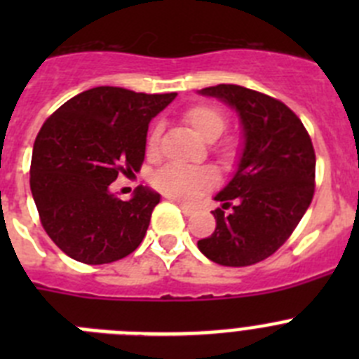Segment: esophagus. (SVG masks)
<instances>
[{"instance_id":"1","label":"esophagus","mask_w":359,"mask_h":359,"mask_svg":"<svg viewBox=\"0 0 359 359\" xmlns=\"http://www.w3.org/2000/svg\"><path fill=\"white\" fill-rule=\"evenodd\" d=\"M174 203H176L177 207L182 208V212L185 215H190V214H194V210L196 208L194 207H190V205H185V203H182V201H177V199H174Z\"/></svg>"}]
</instances>
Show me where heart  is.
Here are the masks:
<instances>
[{"label":"heart","mask_w":359,"mask_h":359,"mask_svg":"<svg viewBox=\"0 0 359 359\" xmlns=\"http://www.w3.org/2000/svg\"><path fill=\"white\" fill-rule=\"evenodd\" d=\"M185 122L198 138L212 142L223 135L226 129V115L219 107L199 104L185 113ZM160 140V128L149 133L147 152L154 156ZM152 183L160 192L180 201H194L203 192L210 190L217 183V172L212 167H182V165H165L154 174Z\"/></svg>","instance_id":"heart-1"}]
</instances>
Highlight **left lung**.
<instances>
[{
  "mask_svg": "<svg viewBox=\"0 0 359 359\" xmlns=\"http://www.w3.org/2000/svg\"><path fill=\"white\" fill-rule=\"evenodd\" d=\"M198 93L236 109L243 129L236 172L214 196L221 201L214 212L215 230L198 241V248L221 266H252L273 255L309 208L315 149L300 118L277 98L237 84Z\"/></svg>",
  "mask_w": 359,
  "mask_h": 359,
  "instance_id": "left-lung-1",
  "label": "left lung"
}]
</instances>
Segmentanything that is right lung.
<instances>
[{
	"label": "right lung",
	"mask_w": 359,
	"mask_h": 359,
	"mask_svg": "<svg viewBox=\"0 0 359 359\" xmlns=\"http://www.w3.org/2000/svg\"><path fill=\"white\" fill-rule=\"evenodd\" d=\"M174 98L98 86L69 98L43 123L32 151L30 189L41 224L66 255L107 264L140 246L160 194L140 185L122 201L109 185L118 174L140 170L149 122Z\"/></svg>",
	"instance_id": "1"
}]
</instances>
